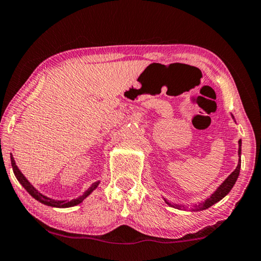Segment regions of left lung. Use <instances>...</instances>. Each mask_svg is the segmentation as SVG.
<instances>
[{"mask_svg": "<svg viewBox=\"0 0 261 261\" xmlns=\"http://www.w3.org/2000/svg\"><path fill=\"white\" fill-rule=\"evenodd\" d=\"M233 117V116H232ZM238 156H239V161H238V165L237 167H236L234 171L231 173V174L226 177V179L223 181V184L218 187L216 190H215V193L213 194L212 196H210L209 198H206V200L204 202H202V203L200 204H196L194 205V209L193 212H198V210H204V209H208L212 206L213 204L217 203L218 201H221L223 197L226 196L227 194H229V192L231 189H232L233 185L236 184V181H237L238 179V175H239V172H241V154H242V140H239L238 142ZM165 202L169 205V206H173V208H176V209H185L186 206L184 205H180V204H175V203H171V202H168L166 198H165Z\"/></svg>", "mask_w": 261, "mask_h": 261, "instance_id": "8db88e82", "label": "left lung"}]
</instances>
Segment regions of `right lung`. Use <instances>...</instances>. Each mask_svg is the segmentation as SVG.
<instances>
[{
  "mask_svg": "<svg viewBox=\"0 0 261 261\" xmlns=\"http://www.w3.org/2000/svg\"><path fill=\"white\" fill-rule=\"evenodd\" d=\"M10 159H11V166L12 169H14V174L15 176L17 177V180L19 181V184L23 186L24 188H25L27 192L30 194V195L36 198L37 201H39L40 203H43L45 205H49V206H55V208H69V206H74V205H77L79 203H81L82 201L85 200V198L89 195L90 193L93 192L94 189L97 188L98 184H100V181H97V182H94L90 187L86 190V192L82 194L81 196H79L77 198H74V200L71 201H58V200H53V198H49L47 196L43 195V194L39 193L38 190H37L34 186H32L29 181L27 180V177L22 174V172L19 171L18 167L16 166V163H15V159L14 156L10 155Z\"/></svg>",
  "mask_w": 261,
  "mask_h": 261,
  "instance_id": "add662e5",
  "label": "right lung"
}]
</instances>
